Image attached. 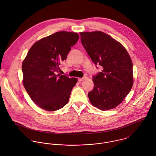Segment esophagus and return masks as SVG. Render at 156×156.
<instances>
[{
  "mask_svg": "<svg viewBox=\"0 0 156 156\" xmlns=\"http://www.w3.org/2000/svg\"><path fill=\"white\" fill-rule=\"evenodd\" d=\"M87 79V76H84V77H82V78H79V79H78V80L80 81V82H81V81H83V80H86Z\"/></svg>",
  "mask_w": 156,
  "mask_h": 156,
  "instance_id": "34e87169",
  "label": "esophagus"
}]
</instances>
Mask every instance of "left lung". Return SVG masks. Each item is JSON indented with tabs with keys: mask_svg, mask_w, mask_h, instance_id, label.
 <instances>
[{
	"mask_svg": "<svg viewBox=\"0 0 156 156\" xmlns=\"http://www.w3.org/2000/svg\"><path fill=\"white\" fill-rule=\"evenodd\" d=\"M81 42L93 62L103 67L94 76L88 94L90 103L101 111L120 105L133 85V63L126 48L101 31L80 32Z\"/></svg>",
	"mask_w": 156,
	"mask_h": 156,
	"instance_id": "1",
	"label": "left lung"
}]
</instances>
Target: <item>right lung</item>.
Returning <instances> with one entry per match:
<instances>
[{
	"mask_svg": "<svg viewBox=\"0 0 156 156\" xmlns=\"http://www.w3.org/2000/svg\"><path fill=\"white\" fill-rule=\"evenodd\" d=\"M79 38L76 32H58L35 42L27 52L22 66L23 84L40 108L55 111L68 102L77 79L56 72Z\"/></svg>",
	"mask_w": 156,
	"mask_h": 156,
	"instance_id": "1",
	"label": "right lung"
}]
</instances>
